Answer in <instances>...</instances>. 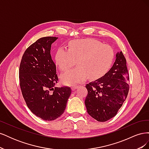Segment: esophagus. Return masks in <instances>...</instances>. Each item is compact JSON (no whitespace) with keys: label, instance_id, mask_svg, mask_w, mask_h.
Here are the masks:
<instances>
[{"label":"esophagus","instance_id":"1","mask_svg":"<svg viewBox=\"0 0 149 149\" xmlns=\"http://www.w3.org/2000/svg\"><path fill=\"white\" fill-rule=\"evenodd\" d=\"M78 87V85H74V86H72L71 89L73 91H74V90H75Z\"/></svg>","mask_w":149,"mask_h":149}]
</instances>
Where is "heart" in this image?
I'll use <instances>...</instances> for the list:
<instances>
[{
    "label": "heart",
    "mask_w": 149,
    "mask_h": 149,
    "mask_svg": "<svg viewBox=\"0 0 149 149\" xmlns=\"http://www.w3.org/2000/svg\"><path fill=\"white\" fill-rule=\"evenodd\" d=\"M114 57L113 49L94 39H81L70 43L69 50L60 47L56 52V64L61 71H66L76 61L77 68L62 74L60 80L65 85H73L87 78H100L109 69Z\"/></svg>",
    "instance_id": "1"
}]
</instances>
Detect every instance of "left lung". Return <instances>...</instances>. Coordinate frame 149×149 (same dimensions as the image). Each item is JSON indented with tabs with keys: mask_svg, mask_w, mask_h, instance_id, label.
Listing matches in <instances>:
<instances>
[{
	"mask_svg": "<svg viewBox=\"0 0 149 149\" xmlns=\"http://www.w3.org/2000/svg\"><path fill=\"white\" fill-rule=\"evenodd\" d=\"M129 79L125 58L123 52H118L109 71L86 85L88 95L84 103L88 113L99 122L114 117L127 96Z\"/></svg>",
	"mask_w": 149,
	"mask_h": 149,
	"instance_id": "1",
	"label": "left lung"
}]
</instances>
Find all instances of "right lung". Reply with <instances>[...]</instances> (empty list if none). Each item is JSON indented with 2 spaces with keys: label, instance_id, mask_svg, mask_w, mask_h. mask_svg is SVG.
Listing matches in <instances>:
<instances>
[{
  "label": "right lung",
  "instance_id": "1",
  "mask_svg": "<svg viewBox=\"0 0 149 149\" xmlns=\"http://www.w3.org/2000/svg\"><path fill=\"white\" fill-rule=\"evenodd\" d=\"M57 39L42 37L31 45L24 53L19 69L20 86L26 105L45 120H53L63 114L71 93L69 87L55 86L58 76L50 50Z\"/></svg>",
  "mask_w": 149,
  "mask_h": 149
}]
</instances>
